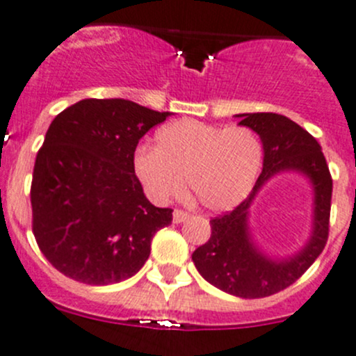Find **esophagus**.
I'll return each instance as SVG.
<instances>
[{
    "label": "esophagus",
    "mask_w": 356,
    "mask_h": 356,
    "mask_svg": "<svg viewBox=\"0 0 356 356\" xmlns=\"http://www.w3.org/2000/svg\"><path fill=\"white\" fill-rule=\"evenodd\" d=\"M188 216H190V214L185 213V211L175 209V213H173V221H175V223H183V221H185V220H188Z\"/></svg>",
    "instance_id": "1"
}]
</instances>
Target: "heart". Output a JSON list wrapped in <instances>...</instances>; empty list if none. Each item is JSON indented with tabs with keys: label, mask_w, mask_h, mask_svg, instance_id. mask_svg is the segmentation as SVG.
<instances>
[{
	"label": "heart",
	"mask_w": 356,
	"mask_h": 356,
	"mask_svg": "<svg viewBox=\"0 0 356 356\" xmlns=\"http://www.w3.org/2000/svg\"><path fill=\"white\" fill-rule=\"evenodd\" d=\"M157 147L142 145L133 168L157 202L175 199L188 185L193 199L206 209H234L254 186L263 166L259 136L245 126L206 124L181 119L156 135Z\"/></svg>",
	"instance_id": "b5f03b06"
}]
</instances>
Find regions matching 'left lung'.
I'll return each instance as SVG.
<instances>
[{
    "label": "left lung",
    "mask_w": 356,
    "mask_h": 356,
    "mask_svg": "<svg viewBox=\"0 0 356 356\" xmlns=\"http://www.w3.org/2000/svg\"><path fill=\"white\" fill-rule=\"evenodd\" d=\"M238 124L256 131L263 143V171L244 202L230 213L213 218L211 237L193 251L192 259L200 275L218 289L234 296L254 299L280 293L294 284L320 252L329 237L332 178L322 147L306 129L289 118L273 112L238 114ZM282 170H298L314 185V232L298 255L275 260L263 255L254 245L247 216L252 199L259 188Z\"/></svg>",
    "instance_id": "left-lung-1"
}]
</instances>
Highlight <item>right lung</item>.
<instances>
[{
	"label": "right lung",
	"instance_id": "obj_1",
	"mask_svg": "<svg viewBox=\"0 0 356 356\" xmlns=\"http://www.w3.org/2000/svg\"><path fill=\"white\" fill-rule=\"evenodd\" d=\"M122 98H86L51 121L36 156L33 234L69 279L107 286L135 275L173 209L149 202L133 168L140 138L166 121Z\"/></svg>",
	"mask_w": 356,
	"mask_h": 356
}]
</instances>
